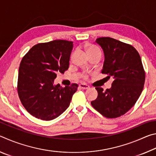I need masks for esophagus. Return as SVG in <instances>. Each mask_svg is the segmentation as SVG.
I'll use <instances>...</instances> for the list:
<instances>
[{
	"label": "esophagus",
	"instance_id": "34e87169",
	"mask_svg": "<svg viewBox=\"0 0 156 156\" xmlns=\"http://www.w3.org/2000/svg\"><path fill=\"white\" fill-rule=\"evenodd\" d=\"M79 87H80V88L83 89H87L89 88V86L87 85V84H80V85H79Z\"/></svg>",
	"mask_w": 156,
	"mask_h": 156
}]
</instances>
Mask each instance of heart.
I'll return each instance as SVG.
<instances>
[{"label": "heart", "instance_id": "1", "mask_svg": "<svg viewBox=\"0 0 156 156\" xmlns=\"http://www.w3.org/2000/svg\"><path fill=\"white\" fill-rule=\"evenodd\" d=\"M87 51H88V52H90V51H99V49L97 48V47H94V46H91V47H89V48H88V49H87ZM84 78H87V74H85V75H84Z\"/></svg>", "mask_w": 156, "mask_h": 156}]
</instances>
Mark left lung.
<instances>
[{
    "mask_svg": "<svg viewBox=\"0 0 156 156\" xmlns=\"http://www.w3.org/2000/svg\"><path fill=\"white\" fill-rule=\"evenodd\" d=\"M96 43L104 52L102 73L112 76L113 81L106 91L96 87L98 97L91 104L105 117H120L135 105L143 89L145 73L140 56L133 46L109 37L97 38Z\"/></svg>",
    "mask_w": 156,
    "mask_h": 156,
    "instance_id": "left-lung-1",
    "label": "left lung"
}]
</instances>
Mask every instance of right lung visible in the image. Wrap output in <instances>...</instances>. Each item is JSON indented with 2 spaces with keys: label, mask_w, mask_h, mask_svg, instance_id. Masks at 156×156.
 Wrapping results in <instances>:
<instances>
[{
  "label": "right lung",
  "mask_w": 156,
  "mask_h": 156,
  "mask_svg": "<svg viewBox=\"0 0 156 156\" xmlns=\"http://www.w3.org/2000/svg\"><path fill=\"white\" fill-rule=\"evenodd\" d=\"M73 42L56 40L31 47L21 60L18 94L26 110L38 119L54 120L70 105L78 84H54L58 73L68 69Z\"/></svg>",
  "instance_id": "add662e5"
}]
</instances>
